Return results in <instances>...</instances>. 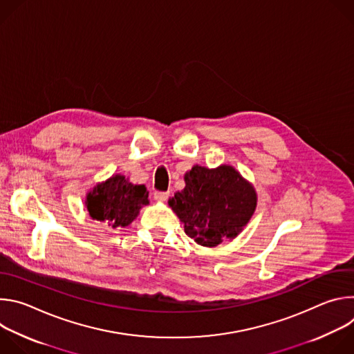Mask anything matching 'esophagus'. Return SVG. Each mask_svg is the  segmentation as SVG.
I'll return each instance as SVG.
<instances>
[{
	"label": "esophagus",
	"instance_id": "obj_1",
	"mask_svg": "<svg viewBox=\"0 0 354 354\" xmlns=\"http://www.w3.org/2000/svg\"><path fill=\"white\" fill-rule=\"evenodd\" d=\"M168 197H169V193H168V192H156V193H154V198H156L157 201H165Z\"/></svg>",
	"mask_w": 354,
	"mask_h": 354
}]
</instances>
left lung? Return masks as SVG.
Wrapping results in <instances>:
<instances>
[{
    "label": "left lung",
    "instance_id": "obj_1",
    "mask_svg": "<svg viewBox=\"0 0 354 354\" xmlns=\"http://www.w3.org/2000/svg\"><path fill=\"white\" fill-rule=\"evenodd\" d=\"M185 189L168 200L185 232L201 246L236 238L258 206V193L232 165H193L183 176Z\"/></svg>",
    "mask_w": 354,
    "mask_h": 354
}]
</instances>
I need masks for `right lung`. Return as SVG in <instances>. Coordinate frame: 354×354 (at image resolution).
Returning <instances> with one entry per match:
<instances>
[{"mask_svg": "<svg viewBox=\"0 0 354 354\" xmlns=\"http://www.w3.org/2000/svg\"><path fill=\"white\" fill-rule=\"evenodd\" d=\"M84 203L92 220L116 230L131 224L149 200L144 185H134L124 175L113 174L89 189Z\"/></svg>", "mask_w": 354, "mask_h": 354, "instance_id": "add662e5", "label": "right lung"}]
</instances>
